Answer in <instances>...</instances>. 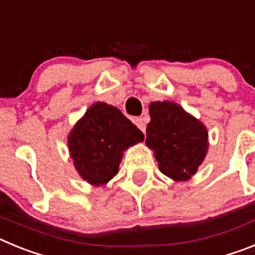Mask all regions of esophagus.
<instances>
[{
	"instance_id": "34e87169",
	"label": "esophagus",
	"mask_w": 255,
	"mask_h": 255,
	"mask_svg": "<svg viewBox=\"0 0 255 255\" xmlns=\"http://www.w3.org/2000/svg\"><path fill=\"white\" fill-rule=\"evenodd\" d=\"M134 124L138 126L141 131L145 132V124H144V121H143V119H141V117H136V119L134 120Z\"/></svg>"
}]
</instances>
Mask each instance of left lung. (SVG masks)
<instances>
[{
    "label": "left lung",
    "mask_w": 255,
    "mask_h": 255,
    "mask_svg": "<svg viewBox=\"0 0 255 255\" xmlns=\"http://www.w3.org/2000/svg\"><path fill=\"white\" fill-rule=\"evenodd\" d=\"M145 143L154 150L162 173L188 180L197 172L208 148V132L197 119L172 102H153Z\"/></svg>",
    "instance_id": "1"
}]
</instances>
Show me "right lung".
I'll return each mask as SVG.
<instances>
[{
  "instance_id": "right-lung-1",
  "label": "right lung",
  "mask_w": 255,
  "mask_h": 255,
  "mask_svg": "<svg viewBox=\"0 0 255 255\" xmlns=\"http://www.w3.org/2000/svg\"><path fill=\"white\" fill-rule=\"evenodd\" d=\"M143 139L120 110L98 102L74 126L69 149L80 176L92 185H103L119 172L124 150Z\"/></svg>"
}]
</instances>
